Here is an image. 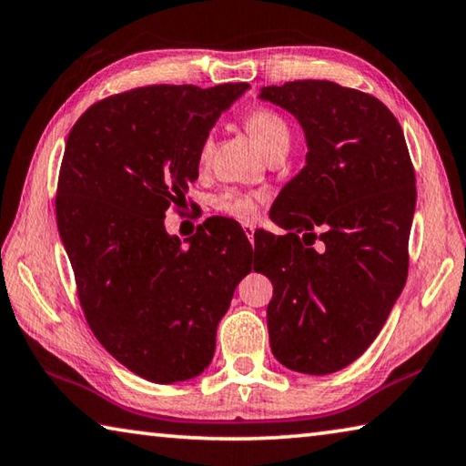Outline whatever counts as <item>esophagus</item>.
Masks as SVG:
<instances>
[{
  "instance_id": "1",
  "label": "esophagus",
  "mask_w": 466,
  "mask_h": 466,
  "mask_svg": "<svg viewBox=\"0 0 466 466\" xmlns=\"http://www.w3.org/2000/svg\"><path fill=\"white\" fill-rule=\"evenodd\" d=\"M241 227H243V231H246V235L251 241V238H254V233H256V225L254 223H243Z\"/></svg>"
}]
</instances>
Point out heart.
<instances>
[{
	"instance_id": "1",
	"label": "heart",
	"mask_w": 466,
	"mask_h": 466,
	"mask_svg": "<svg viewBox=\"0 0 466 466\" xmlns=\"http://www.w3.org/2000/svg\"><path fill=\"white\" fill-rule=\"evenodd\" d=\"M248 133L254 137V141L259 145V149L266 151L268 147L289 138V127L280 114L272 110H256L246 118ZM212 151V137H204L200 145V159L207 161ZM264 196L251 194L241 190H225L215 196V208L223 212L227 217L239 218V220H254L259 215V207H262Z\"/></svg>"
}]
</instances>
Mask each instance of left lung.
<instances>
[{
  "mask_svg": "<svg viewBox=\"0 0 466 466\" xmlns=\"http://www.w3.org/2000/svg\"><path fill=\"white\" fill-rule=\"evenodd\" d=\"M259 100L290 112L307 141L305 167L274 202L289 233L268 235L258 264L274 284L270 348L290 370L331 374L366 352L405 287L410 151L393 112L358 89L303 79Z\"/></svg>",
  "mask_w": 466,
  "mask_h": 466,
  "instance_id": "left-lung-1",
  "label": "left lung"
}]
</instances>
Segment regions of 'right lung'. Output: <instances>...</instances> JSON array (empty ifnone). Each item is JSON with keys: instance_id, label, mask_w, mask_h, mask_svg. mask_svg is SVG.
Segmentation results:
<instances>
[{"instance_id": "add662e5", "label": "right lung", "mask_w": 466, "mask_h": 466, "mask_svg": "<svg viewBox=\"0 0 466 466\" xmlns=\"http://www.w3.org/2000/svg\"><path fill=\"white\" fill-rule=\"evenodd\" d=\"M249 84L147 86L81 114L65 145L56 227L97 341L159 385L198 377L251 270L246 233L215 218L187 248L163 225L198 177L200 145Z\"/></svg>"}]
</instances>
